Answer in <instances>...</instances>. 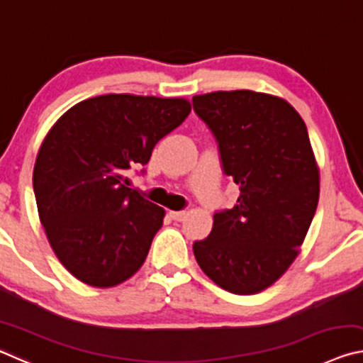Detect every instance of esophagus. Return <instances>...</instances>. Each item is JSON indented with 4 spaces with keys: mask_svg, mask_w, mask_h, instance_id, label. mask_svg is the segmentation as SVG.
<instances>
[{
    "mask_svg": "<svg viewBox=\"0 0 363 363\" xmlns=\"http://www.w3.org/2000/svg\"><path fill=\"white\" fill-rule=\"evenodd\" d=\"M187 216V211H169V218L174 220H184Z\"/></svg>",
    "mask_w": 363,
    "mask_h": 363,
    "instance_id": "obj_1",
    "label": "esophagus"
}]
</instances>
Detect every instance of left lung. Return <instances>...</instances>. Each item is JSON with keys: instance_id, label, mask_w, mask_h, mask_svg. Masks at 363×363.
I'll list each match as a JSON object with an SVG mask.
<instances>
[{"instance_id": "8db88e82", "label": "left lung", "mask_w": 363, "mask_h": 363, "mask_svg": "<svg viewBox=\"0 0 363 363\" xmlns=\"http://www.w3.org/2000/svg\"><path fill=\"white\" fill-rule=\"evenodd\" d=\"M192 104L240 189L237 205L214 213L210 235L194 243L195 259L224 290L259 293L296 259L317 210L320 177L307 128L286 101L248 89Z\"/></svg>"}]
</instances>
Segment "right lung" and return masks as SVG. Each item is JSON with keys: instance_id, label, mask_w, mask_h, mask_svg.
<instances>
[{"instance_id": "right-lung-1", "label": "right lung", "mask_w": 363, "mask_h": 363, "mask_svg": "<svg viewBox=\"0 0 363 363\" xmlns=\"http://www.w3.org/2000/svg\"><path fill=\"white\" fill-rule=\"evenodd\" d=\"M190 113L182 97L106 94L78 102L43 140L33 169L54 253L86 285L108 288L143 266L164 210L130 186L160 139Z\"/></svg>"}]
</instances>
